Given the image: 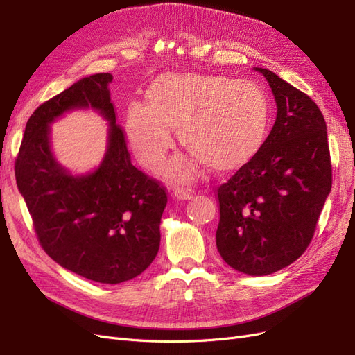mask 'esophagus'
<instances>
[{"label": "esophagus", "instance_id": "1", "mask_svg": "<svg viewBox=\"0 0 355 355\" xmlns=\"http://www.w3.org/2000/svg\"><path fill=\"white\" fill-rule=\"evenodd\" d=\"M192 194H194V191L185 189V188H180V187L175 188V189H173V192H171V196H173L176 200H182V201L189 200V198L192 197Z\"/></svg>", "mask_w": 355, "mask_h": 355}]
</instances>
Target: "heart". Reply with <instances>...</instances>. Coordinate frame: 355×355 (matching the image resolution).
<instances>
[{"mask_svg":"<svg viewBox=\"0 0 355 355\" xmlns=\"http://www.w3.org/2000/svg\"><path fill=\"white\" fill-rule=\"evenodd\" d=\"M148 106L127 112V136L136 158L155 170L173 145L170 128L196 157L173 159L171 179L194 178L200 163L234 170L261 151L270 128V102L256 83L210 73H164L146 92Z\"/></svg>","mask_w":355,"mask_h":355,"instance_id":"1","label":"heart"}]
</instances>
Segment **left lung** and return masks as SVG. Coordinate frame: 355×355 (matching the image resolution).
<instances>
[{"label": "left lung", "instance_id": "1", "mask_svg": "<svg viewBox=\"0 0 355 355\" xmlns=\"http://www.w3.org/2000/svg\"><path fill=\"white\" fill-rule=\"evenodd\" d=\"M277 103L261 151L218 191L216 245L234 270L268 275L304 254L331 189L326 121L315 102L274 72L256 68Z\"/></svg>", "mask_w": 355, "mask_h": 355}]
</instances>
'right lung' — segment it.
I'll use <instances>...</instances> for the list:
<instances>
[{"instance_id":"right-lung-1","label":"right lung","mask_w":355,"mask_h":355,"mask_svg":"<svg viewBox=\"0 0 355 355\" xmlns=\"http://www.w3.org/2000/svg\"><path fill=\"white\" fill-rule=\"evenodd\" d=\"M111 81V73H94L40 105L26 123L15 164L42 249L60 266L103 284L132 280L153 263L167 204L163 184L132 164L115 120ZM77 107L99 110L110 121V136L101 166L72 177L51 154L48 125Z\"/></svg>"}]
</instances>
